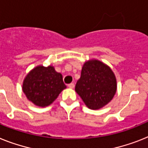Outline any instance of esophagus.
Masks as SVG:
<instances>
[{"instance_id":"1","label":"esophagus","mask_w":148,"mask_h":148,"mask_svg":"<svg viewBox=\"0 0 148 148\" xmlns=\"http://www.w3.org/2000/svg\"><path fill=\"white\" fill-rule=\"evenodd\" d=\"M68 87H69V88H71V89H73V88L74 87V84H73V83H71V84H68Z\"/></svg>"}]
</instances>
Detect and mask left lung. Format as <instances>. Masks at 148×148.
I'll return each mask as SVG.
<instances>
[{"instance_id": "8db88e82", "label": "left lung", "mask_w": 148, "mask_h": 148, "mask_svg": "<svg viewBox=\"0 0 148 148\" xmlns=\"http://www.w3.org/2000/svg\"><path fill=\"white\" fill-rule=\"evenodd\" d=\"M75 91L90 109L96 110L111 101L116 91L114 74L108 66L98 60L85 62Z\"/></svg>"}]
</instances>
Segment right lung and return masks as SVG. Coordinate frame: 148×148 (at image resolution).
Listing matches in <instances>:
<instances>
[{
    "label": "right lung",
    "instance_id": "add662e5",
    "mask_svg": "<svg viewBox=\"0 0 148 148\" xmlns=\"http://www.w3.org/2000/svg\"><path fill=\"white\" fill-rule=\"evenodd\" d=\"M65 88L62 75L52 66L36 67L26 76L22 86L28 100L40 107L50 105Z\"/></svg>",
    "mask_w": 148,
    "mask_h": 148
}]
</instances>
